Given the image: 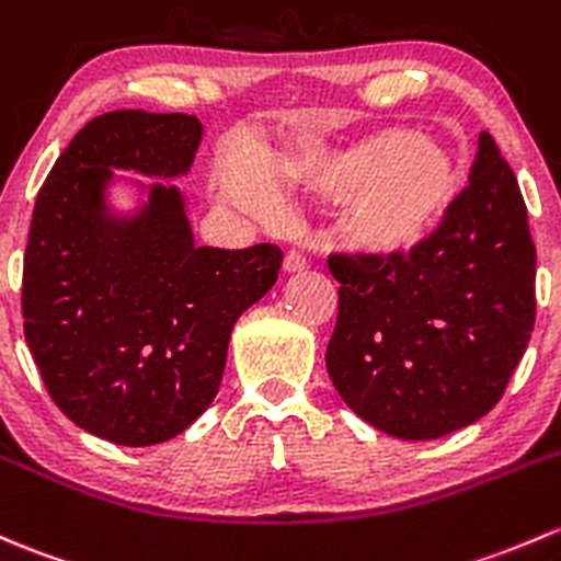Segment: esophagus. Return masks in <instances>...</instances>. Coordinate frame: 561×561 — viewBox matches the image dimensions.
Listing matches in <instances>:
<instances>
[{
  "instance_id": "34e87169",
  "label": "esophagus",
  "mask_w": 561,
  "mask_h": 561,
  "mask_svg": "<svg viewBox=\"0 0 561 561\" xmlns=\"http://www.w3.org/2000/svg\"><path fill=\"white\" fill-rule=\"evenodd\" d=\"M306 265H309V261H306L304 252L290 250V252H287V255H285V271H287V274H296V271H304Z\"/></svg>"
}]
</instances>
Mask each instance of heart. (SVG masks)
Instances as JSON below:
<instances>
[{"instance_id": "heart-1", "label": "heart", "mask_w": 561, "mask_h": 561, "mask_svg": "<svg viewBox=\"0 0 561 561\" xmlns=\"http://www.w3.org/2000/svg\"><path fill=\"white\" fill-rule=\"evenodd\" d=\"M276 169L290 185L341 198V231L359 252L403 257L440 228L457 196V169L438 141L409 128H376L346 141H304ZM220 187L255 215L279 209V185L257 156L233 152Z\"/></svg>"}]
</instances>
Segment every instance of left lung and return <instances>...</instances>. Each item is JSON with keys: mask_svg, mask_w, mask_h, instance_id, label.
Listing matches in <instances>:
<instances>
[{"mask_svg": "<svg viewBox=\"0 0 561 561\" xmlns=\"http://www.w3.org/2000/svg\"><path fill=\"white\" fill-rule=\"evenodd\" d=\"M333 387L381 433L433 440L497 405L535 325V244L514 169L479 137L470 185L403 257L330 255Z\"/></svg>", "mask_w": 561, "mask_h": 561, "instance_id": "1", "label": "left lung"}]
</instances>
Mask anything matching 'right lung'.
<instances>
[{
	"mask_svg": "<svg viewBox=\"0 0 561 561\" xmlns=\"http://www.w3.org/2000/svg\"><path fill=\"white\" fill-rule=\"evenodd\" d=\"M202 121L117 110L75 134L39 187L23 255V335L53 403L121 446L174 438L209 409L241 314L274 287L276 244L196 247L176 185L112 215V169L185 174Z\"/></svg>",
	"mask_w": 561,
	"mask_h": 561,
	"instance_id": "1",
	"label": "right lung"
}]
</instances>
